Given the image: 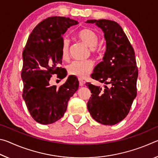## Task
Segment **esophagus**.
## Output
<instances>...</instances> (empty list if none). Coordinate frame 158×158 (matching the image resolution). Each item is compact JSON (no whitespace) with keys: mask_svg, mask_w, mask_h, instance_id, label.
Returning <instances> with one entry per match:
<instances>
[{"mask_svg":"<svg viewBox=\"0 0 158 158\" xmlns=\"http://www.w3.org/2000/svg\"><path fill=\"white\" fill-rule=\"evenodd\" d=\"M79 85L80 86H83L85 84V81H83L82 79H79Z\"/></svg>","mask_w":158,"mask_h":158,"instance_id":"esophagus-1","label":"esophagus"}]
</instances>
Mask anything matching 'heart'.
I'll return each instance as SVG.
<instances>
[{
  "mask_svg": "<svg viewBox=\"0 0 158 158\" xmlns=\"http://www.w3.org/2000/svg\"><path fill=\"white\" fill-rule=\"evenodd\" d=\"M77 37L83 43L90 48L93 53L98 52L97 44L98 43V36L95 31L90 28H83L77 33ZM61 55L63 59H68L69 54V42L68 38L64 37L60 47ZM93 63L91 60L74 61L68 67V70L70 75L84 79L89 75L93 70Z\"/></svg>",
  "mask_w": 158,
  "mask_h": 158,
  "instance_id": "1",
  "label": "heart"
}]
</instances>
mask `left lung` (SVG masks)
<instances>
[{
  "mask_svg": "<svg viewBox=\"0 0 158 158\" xmlns=\"http://www.w3.org/2000/svg\"><path fill=\"white\" fill-rule=\"evenodd\" d=\"M105 33L106 52L94 69L91 78L109 84L104 89L90 83L91 91L87 106L93 119L101 124L112 125L123 120L137 96L138 68L132 44L121 26L108 19H91Z\"/></svg>",
  "mask_w": 158,
  "mask_h": 158,
  "instance_id": "obj_1",
  "label": "left lung"
}]
</instances>
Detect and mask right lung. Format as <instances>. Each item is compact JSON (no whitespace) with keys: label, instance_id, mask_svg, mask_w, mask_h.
<instances>
[{"label":"right lung","instance_id":"obj_1","mask_svg":"<svg viewBox=\"0 0 158 158\" xmlns=\"http://www.w3.org/2000/svg\"><path fill=\"white\" fill-rule=\"evenodd\" d=\"M77 23L65 17L45 19L34 28L23 51L22 97L31 116L39 123L52 124L61 118L69 98L78 89L79 81L73 76L58 88L49 84L52 74L60 79L66 76V69L60 67L63 35Z\"/></svg>","mask_w":158,"mask_h":158}]
</instances>
